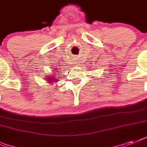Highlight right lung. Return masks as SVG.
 Instances as JSON below:
<instances>
[{
    "label": "right lung",
    "mask_w": 147,
    "mask_h": 147,
    "mask_svg": "<svg viewBox=\"0 0 147 147\" xmlns=\"http://www.w3.org/2000/svg\"><path fill=\"white\" fill-rule=\"evenodd\" d=\"M53 75L52 76H47V78H45L46 80L49 82L50 85H53V83H56L58 82V78H56V73H57V69H54V71H53Z\"/></svg>",
    "instance_id": "obj_1"
}]
</instances>
